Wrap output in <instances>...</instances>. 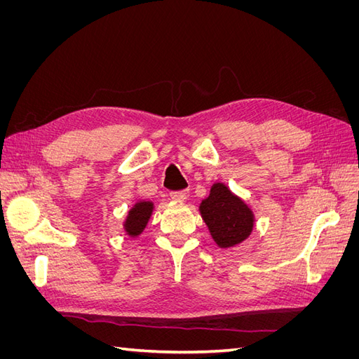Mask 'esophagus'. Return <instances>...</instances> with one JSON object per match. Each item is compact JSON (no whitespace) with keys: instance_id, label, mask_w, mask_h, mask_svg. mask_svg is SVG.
I'll list each match as a JSON object with an SVG mask.
<instances>
[{"instance_id":"34e87169","label":"esophagus","mask_w":359,"mask_h":359,"mask_svg":"<svg viewBox=\"0 0 359 359\" xmlns=\"http://www.w3.org/2000/svg\"><path fill=\"white\" fill-rule=\"evenodd\" d=\"M170 198L173 201H186L189 198V191L187 190H178V191H172Z\"/></svg>"}]
</instances>
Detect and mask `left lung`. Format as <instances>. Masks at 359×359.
<instances>
[{"label": "left lung", "instance_id": "left-lung-1", "mask_svg": "<svg viewBox=\"0 0 359 359\" xmlns=\"http://www.w3.org/2000/svg\"><path fill=\"white\" fill-rule=\"evenodd\" d=\"M201 214L220 247L243 243L253 229L252 211L223 184H214L210 198L201 203Z\"/></svg>", "mask_w": 359, "mask_h": 359}]
</instances>
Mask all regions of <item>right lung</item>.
Returning <instances> with one entry per match:
<instances>
[{"instance_id": "obj_1", "label": "right lung", "mask_w": 359, "mask_h": 359, "mask_svg": "<svg viewBox=\"0 0 359 359\" xmlns=\"http://www.w3.org/2000/svg\"><path fill=\"white\" fill-rule=\"evenodd\" d=\"M151 211H153V203L151 202H139L135 205V208L128 212L126 222V231L128 235L136 236L144 231Z\"/></svg>"}]
</instances>
